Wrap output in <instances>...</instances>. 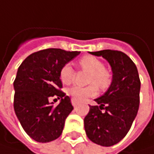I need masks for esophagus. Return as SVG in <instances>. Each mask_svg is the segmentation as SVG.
I'll list each match as a JSON object with an SVG mask.
<instances>
[{
    "instance_id": "esophagus-1",
    "label": "esophagus",
    "mask_w": 154,
    "mask_h": 154,
    "mask_svg": "<svg viewBox=\"0 0 154 154\" xmlns=\"http://www.w3.org/2000/svg\"><path fill=\"white\" fill-rule=\"evenodd\" d=\"M71 103H72V105L74 106H76L77 105V101L75 100V99H71Z\"/></svg>"
}]
</instances>
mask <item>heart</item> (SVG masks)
I'll return each instance as SVG.
<instances>
[{
	"mask_svg": "<svg viewBox=\"0 0 154 154\" xmlns=\"http://www.w3.org/2000/svg\"><path fill=\"white\" fill-rule=\"evenodd\" d=\"M80 67L89 72L87 77V83L90 84L85 87L72 86L68 89L67 93L76 100H84L86 98L94 97L98 93V87L106 90L109 87L112 82V74L105 68L104 63L99 58L92 55H85L79 60ZM60 79L65 85H69L75 77V71L69 63L64 64L60 69Z\"/></svg>",
	"mask_w": 154,
	"mask_h": 154,
	"instance_id": "1",
	"label": "heart"
}]
</instances>
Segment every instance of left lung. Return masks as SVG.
<instances>
[{
	"label": "left lung",
	"mask_w": 154,
	"mask_h": 154,
	"mask_svg": "<svg viewBox=\"0 0 154 154\" xmlns=\"http://www.w3.org/2000/svg\"><path fill=\"white\" fill-rule=\"evenodd\" d=\"M90 54L109 63L113 80L105 93L94 100L85 117V130L91 142L111 146L129 132L139 107L140 79L132 60L124 53L106 49Z\"/></svg>",
	"instance_id": "left-lung-1"
}]
</instances>
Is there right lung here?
<instances>
[{"label":"right lung","mask_w":154,"mask_h":154,"mask_svg":"<svg viewBox=\"0 0 154 154\" xmlns=\"http://www.w3.org/2000/svg\"><path fill=\"white\" fill-rule=\"evenodd\" d=\"M80 54L77 51L48 48L24 59L14 81V109L23 129L32 139L48 143L58 138L65 120L73 110L70 98L61 89L60 69ZM52 97L61 99L54 106ZM56 100V99H55Z\"/></svg>","instance_id":"right-lung-1"}]
</instances>
